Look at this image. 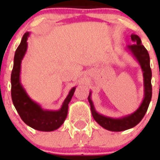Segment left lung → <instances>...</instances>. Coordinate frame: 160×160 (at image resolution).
I'll return each instance as SVG.
<instances>
[{
    "mask_svg": "<svg viewBox=\"0 0 160 160\" xmlns=\"http://www.w3.org/2000/svg\"><path fill=\"white\" fill-rule=\"evenodd\" d=\"M131 38L134 44L131 46H128V48L131 52V53L134 55V57L137 59L142 68L144 82V98L141 103L140 107L134 113L122 118H114L104 116L102 114H98L95 111L92 100L90 98L91 92H90L88 101L90 104V110H91L93 118L101 127L108 131H122L135 127L142 119L146 114L148 107H149L150 102L152 99V70L150 67L149 53L146 48L142 45L140 38L138 35L132 34Z\"/></svg>",
    "mask_w": 160,
    "mask_h": 160,
    "instance_id": "obj_1",
    "label": "left lung"
}]
</instances>
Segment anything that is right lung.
<instances>
[{"label":"right lung","mask_w":160,"mask_h":160,"mask_svg":"<svg viewBox=\"0 0 160 160\" xmlns=\"http://www.w3.org/2000/svg\"><path fill=\"white\" fill-rule=\"evenodd\" d=\"M29 32L23 35L22 42L14 55L13 68L11 73V96L12 103L20 117L30 128L41 131H52L62 125L67 116L68 105L76 87H73L59 111L43 110L40 105L32 101L20 81L21 63L27 50V39Z\"/></svg>","instance_id":"right-lung-1"}]
</instances>
